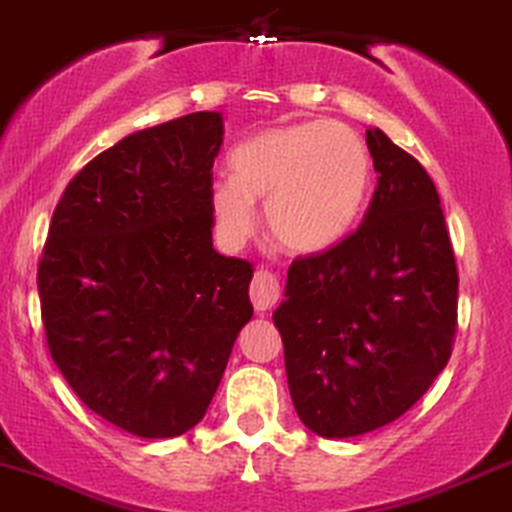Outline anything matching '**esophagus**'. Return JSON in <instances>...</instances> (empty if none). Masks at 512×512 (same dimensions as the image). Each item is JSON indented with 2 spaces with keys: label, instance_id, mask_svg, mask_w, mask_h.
Returning a JSON list of instances; mask_svg holds the SVG:
<instances>
[{
  "label": "esophagus",
  "instance_id": "34e87169",
  "mask_svg": "<svg viewBox=\"0 0 512 512\" xmlns=\"http://www.w3.org/2000/svg\"><path fill=\"white\" fill-rule=\"evenodd\" d=\"M250 299H252V306H255V311L260 313H265L269 308L277 306V301L282 299V286H279V279L274 277L272 272H267V269H260L250 284Z\"/></svg>",
  "mask_w": 512,
  "mask_h": 512
}]
</instances>
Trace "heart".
I'll return each instance as SVG.
<instances>
[{"label":"heart","instance_id":"1","mask_svg":"<svg viewBox=\"0 0 512 512\" xmlns=\"http://www.w3.org/2000/svg\"><path fill=\"white\" fill-rule=\"evenodd\" d=\"M230 177L213 179L209 211L218 240L240 247L257 223L255 204L284 250L320 255L355 226L372 162L362 138L338 121H299L262 128L228 155Z\"/></svg>","mask_w":512,"mask_h":512}]
</instances>
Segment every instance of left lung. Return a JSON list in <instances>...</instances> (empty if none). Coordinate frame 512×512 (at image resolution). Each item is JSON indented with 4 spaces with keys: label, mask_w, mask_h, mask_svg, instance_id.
<instances>
[{
    "label": "left lung",
    "mask_w": 512,
    "mask_h": 512,
    "mask_svg": "<svg viewBox=\"0 0 512 512\" xmlns=\"http://www.w3.org/2000/svg\"><path fill=\"white\" fill-rule=\"evenodd\" d=\"M367 148L376 189L362 226L296 260L272 316L296 413L328 440L401 418L445 369L457 330V265L435 184L379 128Z\"/></svg>",
    "instance_id": "8db88e82"
}]
</instances>
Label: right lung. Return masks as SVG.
I'll return each instance as SVG.
<instances>
[{"instance_id":"obj_1","label":"right lung","mask_w":512,"mask_h":512,"mask_svg":"<svg viewBox=\"0 0 512 512\" xmlns=\"http://www.w3.org/2000/svg\"><path fill=\"white\" fill-rule=\"evenodd\" d=\"M223 114L143 128L67 184L38 265L50 357L87 408L136 437L192 430L252 318V265L213 250Z\"/></svg>"}]
</instances>
